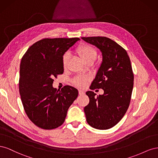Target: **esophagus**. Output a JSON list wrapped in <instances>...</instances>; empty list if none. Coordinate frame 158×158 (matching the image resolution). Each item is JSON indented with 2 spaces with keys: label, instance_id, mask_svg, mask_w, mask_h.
<instances>
[{
  "label": "esophagus",
  "instance_id": "esophagus-1",
  "mask_svg": "<svg viewBox=\"0 0 158 158\" xmlns=\"http://www.w3.org/2000/svg\"><path fill=\"white\" fill-rule=\"evenodd\" d=\"M78 93H79V95H82L84 94V92L83 90H82V89H79L78 90Z\"/></svg>",
  "mask_w": 158,
  "mask_h": 158
}]
</instances>
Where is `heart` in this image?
<instances>
[{"mask_svg":"<svg viewBox=\"0 0 158 158\" xmlns=\"http://www.w3.org/2000/svg\"><path fill=\"white\" fill-rule=\"evenodd\" d=\"M76 52L84 63H87L88 61H95L98 56V51L94 47L89 45H83L80 46L76 49ZM70 59V55L69 53L64 55L63 58V67L66 68L68 65ZM90 78L87 76H78L74 80V84L78 87H84L87 82L89 81Z\"/></svg>","mask_w":158,"mask_h":158,"instance_id":"heart-1","label":"heart"}]
</instances>
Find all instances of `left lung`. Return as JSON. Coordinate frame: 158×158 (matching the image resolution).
<instances>
[{
  "mask_svg": "<svg viewBox=\"0 0 158 158\" xmlns=\"http://www.w3.org/2000/svg\"><path fill=\"white\" fill-rule=\"evenodd\" d=\"M82 39L102 52V63L89 88L104 91L97 96L92 91L85 93L89 98L84 107L85 117L92 127L106 130L121 120L130 104L134 84L131 60L126 50L108 37Z\"/></svg>",
  "mask_w": 158,
  "mask_h": 158,
  "instance_id": "1",
  "label": "left lung"
}]
</instances>
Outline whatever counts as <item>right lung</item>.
Segmentation results:
<instances>
[{
	"label": "right lung",
	"mask_w": 158,
	"mask_h": 158,
	"mask_svg": "<svg viewBox=\"0 0 158 158\" xmlns=\"http://www.w3.org/2000/svg\"><path fill=\"white\" fill-rule=\"evenodd\" d=\"M74 38H45L38 41L23 56L19 91L25 112L31 121L43 129L60 127L78 97L77 89L65 85L52 87L54 77L64 72L63 55L76 41Z\"/></svg>",
	"instance_id": "1"
}]
</instances>
